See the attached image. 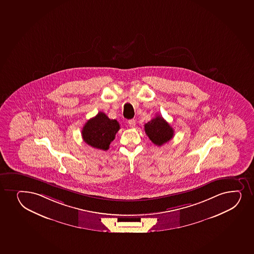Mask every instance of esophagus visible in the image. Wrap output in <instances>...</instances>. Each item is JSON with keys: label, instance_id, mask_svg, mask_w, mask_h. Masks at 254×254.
I'll list each match as a JSON object with an SVG mask.
<instances>
[{"label": "esophagus", "instance_id": "obj_1", "mask_svg": "<svg viewBox=\"0 0 254 254\" xmlns=\"http://www.w3.org/2000/svg\"><path fill=\"white\" fill-rule=\"evenodd\" d=\"M128 124L129 126H130V127H135V125H136V121L134 120V119L129 120Z\"/></svg>", "mask_w": 254, "mask_h": 254}]
</instances>
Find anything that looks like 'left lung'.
I'll list each match as a JSON object with an SVG mask.
<instances>
[{
    "instance_id": "left-lung-1",
    "label": "left lung",
    "mask_w": 254,
    "mask_h": 254,
    "mask_svg": "<svg viewBox=\"0 0 254 254\" xmlns=\"http://www.w3.org/2000/svg\"><path fill=\"white\" fill-rule=\"evenodd\" d=\"M144 131L155 145L161 146L174 136V130L162 117L156 116L144 125Z\"/></svg>"
}]
</instances>
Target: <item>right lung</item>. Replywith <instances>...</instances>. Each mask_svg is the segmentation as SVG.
Wrapping results in <instances>:
<instances>
[{
  "mask_svg": "<svg viewBox=\"0 0 254 254\" xmlns=\"http://www.w3.org/2000/svg\"><path fill=\"white\" fill-rule=\"evenodd\" d=\"M119 129L120 125L117 120H111L105 113L99 112L85 123L82 137L93 148L107 150Z\"/></svg>",
  "mask_w": 254,
  "mask_h": 254,
  "instance_id": "1",
  "label": "right lung"
}]
</instances>
